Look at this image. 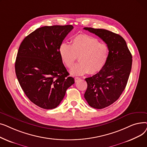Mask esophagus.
<instances>
[{
	"label": "esophagus",
	"mask_w": 147,
	"mask_h": 147,
	"mask_svg": "<svg viewBox=\"0 0 147 147\" xmlns=\"http://www.w3.org/2000/svg\"><path fill=\"white\" fill-rule=\"evenodd\" d=\"M80 79V78H74V80L76 82H78Z\"/></svg>",
	"instance_id": "esophagus-1"
}]
</instances>
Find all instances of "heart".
I'll use <instances>...</instances> for the list:
<instances>
[{"instance_id":"heart-1","label":"heart","mask_w":147,"mask_h":147,"mask_svg":"<svg viewBox=\"0 0 147 147\" xmlns=\"http://www.w3.org/2000/svg\"><path fill=\"white\" fill-rule=\"evenodd\" d=\"M61 58L68 68H72L79 57V64L74 67L71 73L81 76L98 73L105 65L109 57L108 46L99 43L96 38L87 34L76 36L71 45L62 43L59 48Z\"/></svg>"}]
</instances>
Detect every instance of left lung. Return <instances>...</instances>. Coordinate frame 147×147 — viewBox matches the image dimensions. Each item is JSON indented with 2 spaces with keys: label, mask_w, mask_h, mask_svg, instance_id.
<instances>
[{
  "label": "left lung",
  "mask_w": 147,
  "mask_h": 147,
  "mask_svg": "<svg viewBox=\"0 0 147 147\" xmlns=\"http://www.w3.org/2000/svg\"><path fill=\"white\" fill-rule=\"evenodd\" d=\"M107 45L109 57L103 68L85 79L88 88L84 95L88 104L102 109L113 104L125 90L132 64V56L121 36L105 29L84 27Z\"/></svg>",
  "instance_id": "8db88e82"
}]
</instances>
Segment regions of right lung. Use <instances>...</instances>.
<instances>
[{"instance_id": "right-lung-1", "label": "right lung", "mask_w": 147, "mask_h": 147, "mask_svg": "<svg viewBox=\"0 0 147 147\" xmlns=\"http://www.w3.org/2000/svg\"><path fill=\"white\" fill-rule=\"evenodd\" d=\"M73 28L71 25L38 28L20 46L15 64L17 79L28 98L42 109L57 107L74 83L59 53L60 45Z\"/></svg>"}]
</instances>
